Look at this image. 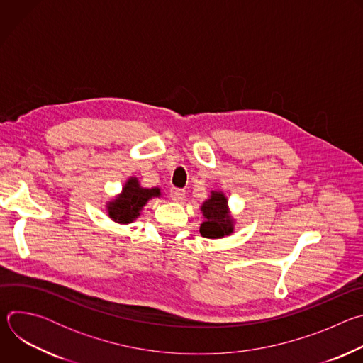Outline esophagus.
Instances as JSON below:
<instances>
[{
  "instance_id": "34e87169",
  "label": "esophagus",
  "mask_w": 363,
  "mask_h": 363,
  "mask_svg": "<svg viewBox=\"0 0 363 363\" xmlns=\"http://www.w3.org/2000/svg\"><path fill=\"white\" fill-rule=\"evenodd\" d=\"M169 195H171V198L174 201H181L184 198V195H185V191L181 189V188H171L169 189Z\"/></svg>"
}]
</instances>
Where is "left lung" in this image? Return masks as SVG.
Segmentation results:
<instances>
[{
	"mask_svg": "<svg viewBox=\"0 0 363 363\" xmlns=\"http://www.w3.org/2000/svg\"><path fill=\"white\" fill-rule=\"evenodd\" d=\"M201 211L203 221L199 227V233L206 238H221L233 233V223L227 210V198L220 192H213L211 198L206 199Z\"/></svg>",
	"mask_w": 363,
	"mask_h": 363,
	"instance_id": "obj_1",
	"label": "left lung"
}]
</instances>
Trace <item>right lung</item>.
Segmentation results:
<instances>
[{"label":"right lung","instance_id":"right-lung-1","mask_svg":"<svg viewBox=\"0 0 363 363\" xmlns=\"http://www.w3.org/2000/svg\"><path fill=\"white\" fill-rule=\"evenodd\" d=\"M161 191L158 188H140L136 178H130L125 188L122 195H119L113 202L109 203L108 213L112 220L128 224L132 223L135 218H138L142 206L146 203V201L152 196H160Z\"/></svg>","mask_w":363,"mask_h":363}]
</instances>
